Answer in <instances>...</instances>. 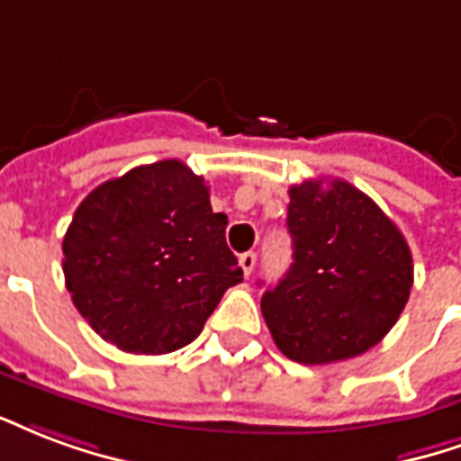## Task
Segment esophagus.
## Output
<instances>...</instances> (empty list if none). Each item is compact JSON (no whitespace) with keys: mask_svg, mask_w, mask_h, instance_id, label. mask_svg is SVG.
Here are the masks:
<instances>
[{"mask_svg":"<svg viewBox=\"0 0 461 461\" xmlns=\"http://www.w3.org/2000/svg\"><path fill=\"white\" fill-rule=\"evenodd\" d=\"M255 263H258V255L255 253H243L240 255V267H243L245 277L255 270Z\"/></svg>","mask_w":461,"mask_h":461,"instance_id":"34e87169","label":"esophagus"}]
</instances>
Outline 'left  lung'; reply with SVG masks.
I'll return each mask as SVG.
<instances>
[{"label":"left lung","mask_w":461,"mask_h":461,"mask_svg":"<svg viewBox=\"0 0 461 461\" xmlns=\"http://www.w3.org/2000/svg\"><path fill=\"white\" fill-rule=\"evenodd\" d=\"M294 263L263 294L282 354L304 366L366 354L398 321L412 287V255L391 218L348 181L290 186Z\"/></svg>","instance_id":"left-lung-1"}]
</instances>
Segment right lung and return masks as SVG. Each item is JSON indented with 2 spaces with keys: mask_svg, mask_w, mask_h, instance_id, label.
I'll return each instance as SVG.
<instances>
[{
  "mask_svg": "<svg viewBox=\"0 0 461 461\" xmlns=\"http://www.w3.org/2000/svg\"><path fill=\"white\" fill-rule=\"evenodd\" d=\"M203 176L164 159L100 184L63 238L73 304L127 354H169L201 334L228 287L243 282Z\"/></svg>",
  "mask_w": 461,
  "mask_h": 461,
  "instance_id": "1",
  "label": "right lung"
}]
</instances>
